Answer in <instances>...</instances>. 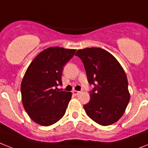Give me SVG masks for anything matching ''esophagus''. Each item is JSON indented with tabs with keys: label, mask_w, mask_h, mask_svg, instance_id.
Returning <instances> with one entry per match:
<instances>
[{
	"label": "esophagus",
	"mask_w": 148,
	"mask_h": 148,
	"mask_svg": "<svg viewBox=\"0 0 148 148\" xmlns=\"http://www.w3.org/2000/svg\"><path fill=\"white\" fill-rule=\"evenodd\" d=\"M79 93H80V91H75V90H74V91H73V94L74 95H78Z\"/></svg>",
	"instance_id": "obj_1"
}]
</instances>
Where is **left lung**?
<instances>
[{
	"mask_svg": "<svg viewBox=\"0 0 148 148\" xmlns=\"http://www.w3.org/2000/svg\"><path fill=\"white\" fill-rule=\"evenodd\" d=\"M75 56L82 61L89 85L90 101L85 113L95 123L110 125L120 119L130 100L125 71L113 55L98 47L78 50Z\"/></svg>",
	"mask_w": 148,
	"mask_h": 148,
	"instance_id": "1",
	"label": "left lung"
}]
</instances>
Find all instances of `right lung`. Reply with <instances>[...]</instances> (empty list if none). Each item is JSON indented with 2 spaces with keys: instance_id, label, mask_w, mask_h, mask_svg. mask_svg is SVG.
I'll return each instance as SVG.
<instances>
[{
  "instance_id": "right-lung-1",
  "label": "right lung",
  "mask_w": 148,
  "mask_h": 148,
  "mask_svg": "<svg viewBox=\"0 0 148 148\" xmlns=\"http://www.w3.org/2000/svg\"><path fill=\"white\" fill-rule=\"evenodd\" d=\"M76 50L48 47L33 60L21 83L23 107L35 123L44 126L53 125L65 114L71 92L60 91L66 63Z\"/></svg>"
}]
</instances>
